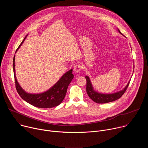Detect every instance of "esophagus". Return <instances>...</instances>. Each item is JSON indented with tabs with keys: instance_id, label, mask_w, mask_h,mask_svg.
I'll list each match as a JSON object with an SVG mask.
<instances>
[{
	"instance_id": "34e87169",
	"label": "esophagus",
	"mask_w": 148,
	"mask_h": 148,
	"mask_svg": "<svg viewBox=\"0 0 148 148\" xmlns=\"http://www.w3.org/2000/svg\"><path fill=\"white\" fill-rule=\"evenodd\" d=\"M81 68H82V66L81 64H77L74 66V71L75 73H78L81 70Z\"/></svg>"
}]
</instances>
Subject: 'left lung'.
I'll list each match as a JSON object with an SVG mask.
<instances>
[{
    "instance_id": "obj_1",
    "label": "left lung",
    "mask_w": 148,
    "mask_h": 148,
    "mask_svg": "<svg viewBox=\"0 0 148 148\" xmlns=\"http://www.w3.org/2000/svg\"><path fill=\"white\" fill-rule=\"evenodd\" d=\"M118 32L120 34H122V33L119 31V29ZM123 35V34H122ZM86 78L87 80V87H86V91L87 92V94L88 95L89 97L95 102L98 103H108L110 102L114 101L119 98H120L122 95L125 93L126 89H127L130 81L128 82L127 85L125 86V87L116 92L112 93V94H102L99 93L96 91L94 90L92 84L91 82V80L88 76L86 75Z\"/></svg>"
}]
</instances>
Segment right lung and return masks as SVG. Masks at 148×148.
Masks as SVG:
<instances>
[{
  "instance_id": "add662e5",
  "label": "right lung",
  "mask_w": 148,
  "mask_h": 148,
  "mask_svg": "<svg viewBox=\"0 0 148 148\" xmlns=\"http://www.w3.org/2000/svg\"><path fill=\"white\" fill-rule=\"evenodd\" d=\"M28 34L21 43L16 51L22 46ZM13 67L16 88L18 94L23 99L29 103L40 108H53L60 105L66 96L69 85L74 78V75L72 74L73 69H71L62 75L54 85L47 91L40 94L28 93L20 86L17 80L15 73V56L13 58Z\"/></svg>"
}]
</instances>
